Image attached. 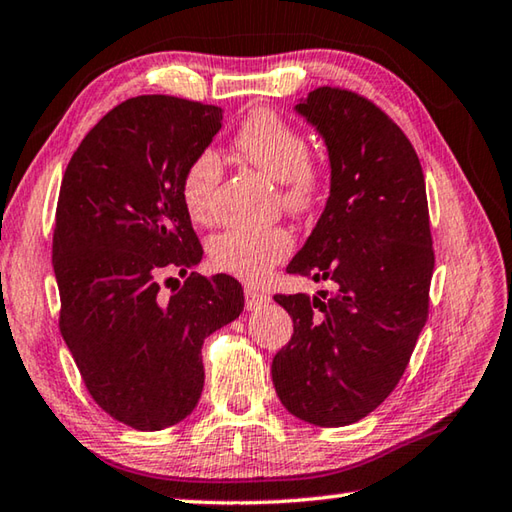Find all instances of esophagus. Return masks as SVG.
<instances>
[{"mask_svg": "<svg viewBox=\"0 0 512 512\" xmlns=\"http://www.w3.org/2000/svg\"><path fill=\"white\" fill-rule=\"evenodd\" d=\"M268 302V296L266 293H259L257 289H246V309H259L264 307Z\"/></svg>", "mask_w": 512, "mask_h": 512, "instance_id": "esophagus-1", "label": "esophagus"}]
</instances>
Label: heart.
Here are the masks:
<instances>
[{
  "label": "heart",
  "instance_id": "b5f03b06",
  "mask_svg": "<svg viewBox=\"0 0 512 512\" xmlns=\"http://www.w3.org/2000/svg\"><path fill=\"white\" fill-rule=\"evenodd\" d=\"M235 149L280 183L282 203L293 214H307L323 196V171L309 158V144L298 128L273 110H255L235 133ZM221 160L214 149L198 151L180 178V201L194 223L214 219V196L221 180ZM296 246L289 228H230L212 239L210 262L219 273L248 284L262 282L273 266Z\"/></svg>",
  "mask_w": 512,
  "mask_h": 512
}]
</instances>
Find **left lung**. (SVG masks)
<instances>
[{
	"instance_id": "obj_1",
	"label": "left lung",
	"mask_w": 512,
	"mask_h": 512,
	"mask_svg": "<svg viewBox=\"0 0 512 512\" xmlns=\"http://www.w3.org/2000/svg\"><path fill=\"white\" fill-rule=\"evenodd\" d=\"M296 110L323 135L332 187L287 271L336 287L314 298L275 293L293 334L273 357V386L296 418L345 427L393 393L427 323V189L409 137L366 97L323 85Z\"/></svg>"
}]
</instances>
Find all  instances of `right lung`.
<instances>
[{
    "instance_id": "1",
    "label": "right lung",
    "mask_w": 512,
    "mask_h": 512,
    "mask_svg": "<svg viewBox=\"0 0 512 512\" xmlns=\"http://www.w3.org/2000/svg\"><path fill=\"white\" fill-rule=\"evenodd\" d=\"M221 121L223 110L201 101L126 99L83 137L60 185V334L92 400L140 431L171 427L196 409L205 336L244 309L241 284L223 273H190L171 297L159 291L169 272L186 274L203 257L180 178Z\"/></svg>"
}]
</instances>
